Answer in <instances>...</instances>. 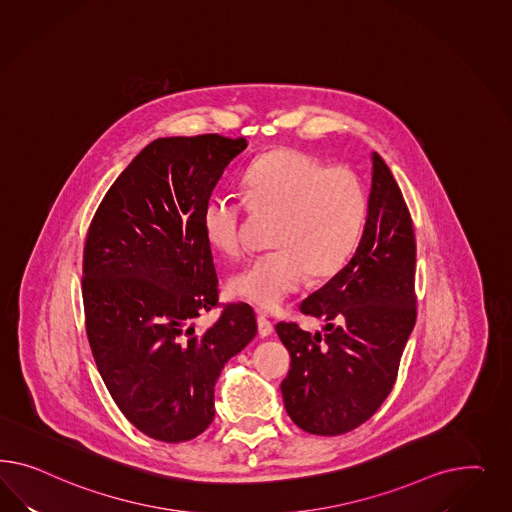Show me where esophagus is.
Returning a JSON list of instances; mask_svg holds the SVG:
<instances>
[{
	"instance_id": "34e87169",
	"label": "esophagus",
	"mask_w": 512,
	"mask_h": 512,
	"mask_svg": "<svg viewBox=\"0 0 512 512\" xmlns=\"http://www.w3.org/2000/svg\"><path fill=\"white\" fill-rule=\"evenodd\" d=\"M257 326H259V336L261 338H268L274 332V325L270 323V319L263 315V313L257 315Z\"/></svg>"
}]
</instances>
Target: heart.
Here are the masks:
<instances>
[{"label": "heart", "mask_w": 512, "mask_h": 512, "mask_svg": "<svg viewBox=\"0 0 512 512\" xmlns=\"http://www.w3.org/2000/svg\"><path fill=\"white\" fill-rule=\"evenodd\" d=\"M244 201L214 195L202 206V233L210 248L238 257L244 217H274L272 251L249 261L229 279V293L259 310H276L306 274L340 272L355 253L368 217V191L349 167H328L296 150H279L251 163L242 176Z\"/></svg>", "instance_id": "b5f03b06"}]
</instances>
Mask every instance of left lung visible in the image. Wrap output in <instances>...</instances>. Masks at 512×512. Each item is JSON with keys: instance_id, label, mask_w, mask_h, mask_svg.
I'll list each match as a JSON object with an SVG mask.
<instances>
[{"instance_id": "1", "label": "left lung", "mask_w": 512, "mask_h": 512, "mask_svg": "<svg viewBox=\"0 0 512 512\" xmlns=\"http://www.w3.org/2000/svg\"><path fill=\"white\" fill-rule=\"evenodd\" d=\"M362 238L349 263L308 296L300 311L325 321V334L276 325L291 355L283 403L298 428L341 435L364 424L396 383L403 347L417 321L413 221L381 155Z\"/></svg>"}]
</instances>
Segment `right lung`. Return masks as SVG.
<instances>
[{"label":"right lung","instance_id":"1","mask_svg":"<svg viewBox=\"0 0 512 512\" xmlns=\"http://www.w3.org/2000/svg\"><path fill=\"white\" fill-rule=\"evenodd\" d=\"M248 140L216 133L150 142L110 186L86 236V334L112 400L142 434L182 443L214 420V387L257 334L249 304L216 308L202 206Z\"/></svg>","mask_w":512,"mask_h":512}]
</instances>
